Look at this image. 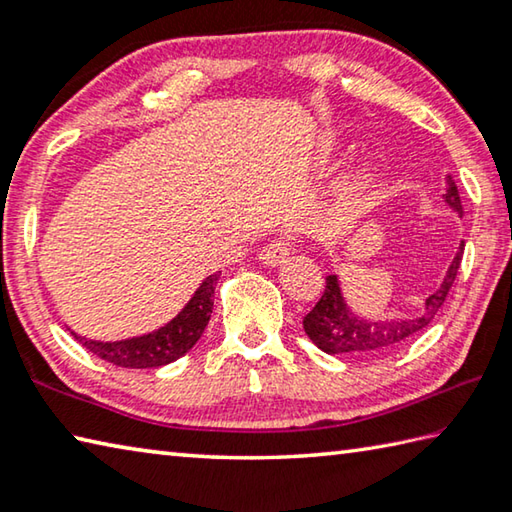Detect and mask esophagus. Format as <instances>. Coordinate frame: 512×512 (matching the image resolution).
I'll use <instances>...</instances> for the list:
<instances>
[{"instance_id":"esophagus-1","label":"esophagus","mask_w":512,"mask_h":512,"mask_svg":"<svg viewBox=\"0 0 512 512\" xmlns=\"http://www.w3.org/2000/svg\"><path fill=\"white\" fill-rule=\"evenodd\" d=\"M289 255H291L289 241L287 239H275L262 250V253H259V259H262L266 266H280V264L287 262Z\"/></svg>"}]
</instances>
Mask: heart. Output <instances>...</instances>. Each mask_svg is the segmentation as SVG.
<instances>
[{"instance_id": "b5f03b06", "label": "heart", "mask_w": 512, "mask_h": 512, "mask_svg": "<svg viewBox=\"0 0 512 512\" xmlns=\"http://www.w3.org/2000/svg\"><path fill=\"white\" fill-rule=\"evenodd\" d=\"M363 185H366V173H357V176L352 178V183H350V194H357V192H361L363 189Z\"/></svg>"}]
</instances>
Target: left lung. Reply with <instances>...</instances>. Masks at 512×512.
Listing matches in <instances>:
<instances>
[{
	"label": "left lung",
	"mask_w": 512,
	"mask_h": 512,
	"mask_svg": "<svg viewBox=\"0 0 512 512\" xmlns=\"http://www.w3.org/2000/svg\"><path fill=\"white\" fill-rule=\"evenodd\" d=\"M445 203L452 210L463 216L461 196H458V187L452 176H447V192ZM463 246L458 248L454 262L449 264L447 273L440 282V287L429 293L420 309L411 316H400L391 320H366L352 314L350 307L345 305V298L341 293V284L336 275L325 277V293L316 302V307L309 311L302 320V327L311 341H314L320 350L327 354H345V357H379V354H388L415 336L427 327L438 309L443 307L449 289L456 280L458 266H461Z\"/></svg>",
	"instance_id": "1"
}]
</instances>
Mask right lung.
Listing matches in <instances>:
<instances>
[{
	"label": "right lung",
	"instance_id": "right-lung-1",
	"mask_svg": "<svg viewBox=\"0 0 512 512\" xmlns=\"http://www.w3.org/2000/svg\"><path fill=\"white\" fill-rule=\"evenodd\" d=\"M221 273V271H219ZM219 273L205 277L192 300L167 325L151 334L133 336L124 341H94L72 332L85 350L119 368H160L176 361L194 348L210 323L214 307V289Z\"/></svg>",
	"mask_w": 512,
	"mask_h": 512
}]
</instances>
